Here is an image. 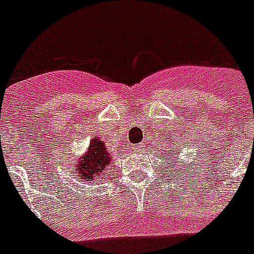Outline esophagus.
Returning a JSON list of instances; mask_svg holds the SVG:
<instances>
[{
	"label": "esophagus",
	"mask_w": 254,
	"mask_h": 254,
	"mask_svg": "<svg viewBox=\"0 0 254 254\" xmlns=\"http://www.w3.org/2000/svg\"><path fill=\"white\" fill-rule=\"evenodd\" d=\"M133 150L141 151V150H142V145H139V143H138V145H134V146H133Z\"/></svg>",
	"instance_id": "esophagus-1"
}]
</instances>
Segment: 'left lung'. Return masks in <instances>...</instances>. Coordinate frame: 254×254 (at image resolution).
Returning <instances> with one entry per match:
<instances>
[{
	"instance_id": "obj_1",
	"label": "left lung",
	"mask_w": 254,
	"mask_h": 254,
	"mask_svg": "<svg viewBox=\"0 0 254 254\" xmlns=\"http://www.w3.org/2000/svg\"><path fill=\"white\" fill-rule=\"evenodd\" d=\"M171 143L173 142H170V145H171ZM169 149H173V147L169 146ZM166 157H170V158H171V166H169V169H175V167H174L175 166V163H177V166H178V163H179V165L182 166V169H185V166L187 165V163H183V161H181V157L178 155V153L175 150H166ZM190 166H191V163H190ZM175 173H177V175H179V170L175 171ZM175 173H173V175ZM167 175H170V174H167Z\"/></svg>"
}]
</instances>
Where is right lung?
I'll list each match as a JSON object with an SVG mask.
<instances>
[{
  "label": "right lung",
  "mask_w": 254,
  "mask_h": 254,
  "mask_svg": "<svg viewBox=\"0 0 254 254\" xmlns=\"http://www.w3.org/2000/svg\"><path fill=\"white\" fill-rule=\"evenodd\" d=\"M113 159L105 142L99 137L89 141V146L76 162L71 163V177L76 181L85 182V185H97V181L108 177V169Z\"/></svg>",
  "instance_id": "1"
}]
</instances>
